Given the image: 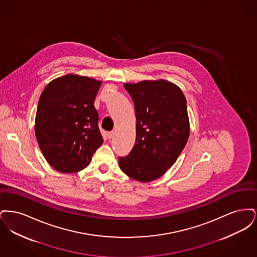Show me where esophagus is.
I'll return each mask as SVG.
<instances>
[{"mask_svg": "<svg viewBox=\"0 0 257 257\" xmlns=\"http://www.w3.org/2000/svg\"><path fill=\"white\" fill-rule=\"evenodd\" d=\"M113 135H114V133H113L112 131H110V132H108V133H107V138H108V139H111V138L113 137Z\"/></svg>", "mask_w": 257, "mask_h": 257, "instance_id": "esophagus-1", "label": "esophagus"}]
</instances>
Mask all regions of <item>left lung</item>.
Wrapping results in <instances>:
<instances>
[{
  "mask_svg": "<svg viewBox=\"0 0 257 257\" xmlns=\"http://www.w3.org/2000/svg\"><path fill=\"white\" fill-rule=\"evenodd\" d=\"M134 102L136 143L120 170L140 182L161 177L176 162L187 144L190 123L182 90L165 80L125 84Z\"/></svg>",
  "mask_w": 257,
  "mask_h": 257,
  "instance_id": "obj_1",
  "label": "left lung"
}]
</instances>
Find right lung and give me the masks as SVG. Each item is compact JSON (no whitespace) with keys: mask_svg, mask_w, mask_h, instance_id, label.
Instances as JSON below:
<instances>
[{"mask_svg":"<svg viewBox=\"0 0 257 257\" xmlns=\"http://www.w3.org/2000/svg\"><path fill=\"white\" fill-rule=\"evenodd\" d=\"M101 82L68 74L53 80L42 91L35 131L45 159L58 171L86 168L103 144L93 106Z\"/></svg>","mask_w":257,"mask_h":257,"instance_id":"1","label":"right lung"}]
</instances>
